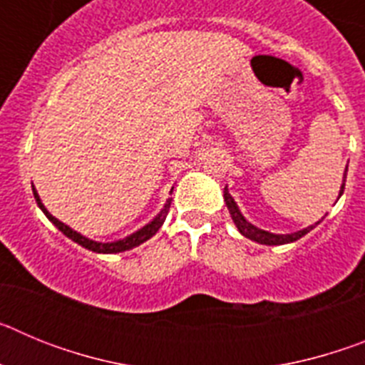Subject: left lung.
Here are the masks:
<instances>
[{"instance_id": "left-lung-1", "label": "left lung", "mask_w": 365, "mask_h": 365, "mask_svg": "<svg viewBox=\"0 0 365 365\" xmlns=\"http://www.w3.org/2000/svg\"><path fill=\"white\" fill-rule=\"evenodd\" d=\"M346 177H347V166H346V173H344V180H341L340 193H338V197H341L344 188H346ZM222 197H225L227 208H228V212H230V217H232V221H234L235 227H237V230H240L241 234L245 235V237L256 241V243H259V245H287V243H292V241H298L299 237H303L305 234H309V232H311L312 228L316 227V225H320V221H318V222H314V225H311V227L303 228V230H298V232H292V234H272V232L261 230V228L254 227L252 222H248L247 219H245V215L241 214L237 202H235L234 197H232L230 193H228V188H225V192H222ZM322 219H324V217H322Z\"/></svg>"}]
</instances>
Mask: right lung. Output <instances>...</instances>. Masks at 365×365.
Segmentation results:
<instances>
[{
  "label": "right lung",
  "mask_w": 365,
  "mask_h": 365,
  "mask_svg": "<svg viewBox=\"0 0 365 365\" xmlns=\"http://www.w3.org/2000/svg\"><path fill=\"white\" fill-rule=\"evenodd\" d=\"M32 193H34V199H36L38 206L41 208V212H43L45 215H47V219H49L51 222H53L54 227L58 228V230L62 232L63 235H67L69 240H73L74 243L82 245L83 248H87V250H93V252L96 254H118V252H124V250H130V248H135L138 247V245H143L144 241H148L150 237H153L157 232H159V228L163 227L164 219H166L168 215V210H170V202H172V199H168L166 205H164L163 210L159 212V214L155 215L153 219H151L150 222H148L146 227H143L140 230L133 232L131 235H128V237H124V240H118V241H111V243H100V241H93L89 240V237H86V235H82L80 232L73 230L71 227H67L66 222L58 221L54 215L49 214V210L45 208L43 202H41L40 195H38L36 188L32 186Z\"/></svg>",
  "instance_id": "right-lung-1"
}]
</instances>
